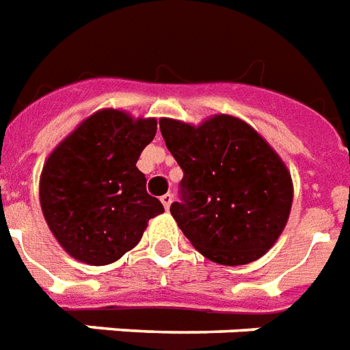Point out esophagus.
Returning <instances> with one entry per match:
<instances>
[{
	"mask_svg": "<svg viewBox=\"0 0 350 350\" xmlns=\"http://www.w3.org/2000/svg\"><path fill=\"white\" fill-rule=\"evenodd\" d=\"M172 200H174V196L170 195V193H167V195L161 196V204L165 206V209L170 208V204H172Z\"/></svg>",
	"mask_w": 350,
	"mask_h": 350,
	"instance_id": "1",
	"label": "esophagus"
}]
</instances>
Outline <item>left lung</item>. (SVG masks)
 Instances as JSON below:
<instances>
[{"label":"left lung","mask_w":350,"mask_h":350,"mask_svg":"<svg viewBox=\"0 0 350 350\" xmlns=\"http://www.w3.org/2000/svg\"><path fill=\"white\" fill-rule=\"evenodd\" d=\"M167 148L182 167L170 213L193 247L221 265H245L286 226L293 185L286 165L254 129L219 115L195 128L161 118Z\"/></svg>","instance_id":"left-lung-1"}]
</instances>
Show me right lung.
<instances>
[{
  "instance_id": "obj_1",
  "label": "right lung",
  "mask_w": 350,
  "mask_h": 350,
  "mask_svg": "<svg viewBox=\"0 0 350 350\" xmlns=\"http://www.w3.org/2000/svg\"><path fill=\"white\" fill-rule=\"evenodd\" d=\"M157 120L122 111L89 116L57 146L42 168L40 206L51 234L76 260L107 265L141 241L163 204L146 193L137 159Z\"/></svg>"
}]
</instances>
